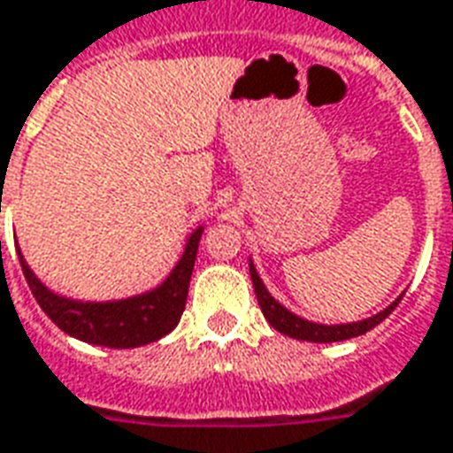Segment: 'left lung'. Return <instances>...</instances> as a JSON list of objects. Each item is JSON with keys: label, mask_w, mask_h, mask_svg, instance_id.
<instances>
[{"label": "left lung", "mask_w": 453, "mask_h": 453, "mask_svg": "<svg viewBox=\"0 0 453 453\" xmlns=\"http://www.w3.org/2000/svg\"><path fill=\"white\" fill-rule=\"evenodd\" d=\"M250 273H252L254 293H257V300H259V307L264 311V317L269 321L271 326L280 334H286L290 338H297V341H311V343H334V341H348V338L363 336L370 329H374L377 324L387 319L391 311L396 310V304L401 303L398 297L396 303H391L384 311L374 314L370 319L353 321V324H334V326H326V324H314V321H307L303 317H297L290 310H286L283 304L276 303L271 293L266 290V286L261 283L259 273L254 269V264H250Z\"/></svg>", "instance_id": "1"}]
</instances>
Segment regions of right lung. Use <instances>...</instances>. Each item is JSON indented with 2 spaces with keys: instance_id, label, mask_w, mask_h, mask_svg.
<instances>
[{
  "instance_id": "add662e5",
  "label": "right lung",
  "mask_w": 453,
  "mask_h": 453,
  "mask_svg": "<svg viewBox=\"0 0 453 453\" xmlns=\"http://www.w3.org/2000/svg\"><path fill=\"white\" fill-rule=\"evenodd\" d=\"M201 233L203 227L194 230L184 247L182 259L177 261V266L165 278L163 286L150 293L115 300V303H79V300L55 295L28 269L21 252H19V259H21L23 276L28 280L33 297L65 334L93 346L139 348L167 336L182 317Z\"/></svg>"
}]
</instances>
